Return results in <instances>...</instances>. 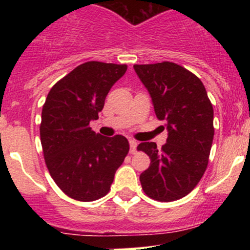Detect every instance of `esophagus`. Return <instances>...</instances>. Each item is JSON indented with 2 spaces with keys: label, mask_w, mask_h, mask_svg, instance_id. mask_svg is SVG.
<instances>
[{
  "label": "esophagus",
  "mask_w": 250,
  "mask_h": 250,
  "mask_svg": "<svg viewBox=\"0 0 250 250\" xmlns=\"http://www.w3.org/2000/svg\"><path fill=\"white\" fill-rule=\"evenodd\" d=\"M129 145H130V150L129 152L132 153V155H134L135 152H137V146H138V143L135 140H129Z\"/></svg>",
  "instance_id": "1"
}]
</instances>
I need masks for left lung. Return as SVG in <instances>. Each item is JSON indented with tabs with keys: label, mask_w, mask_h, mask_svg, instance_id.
Returning a JSON list of instances; mask_svg holds the SVG:
<instances>
[{
	"label": "left lung",
	"mask_w": 250,
	"mask_h": 250,
	"mask_svg": "<svg viewBox=\"0 0 250 250\" xmlns=\"http://www.w3.org/2000/svg\"><path fill=\"white\" fill-rule=\"evenodd\" d=\"M152 98L160 121L167 122V143H141L138 150L150 157L140 174L144 192L160 202L180 200L200 183L207 169L214 138V111L202 81L170 62L134 65Z\"/></svg>",
	"instance_id": "1"
}]
</instances>
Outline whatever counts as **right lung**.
Segmentation results:
<instances>
[{"instance_id":"1","label":"right lung","mask_w":250,"mask_h":250,"mask_svg":"<svg viewBox=\"0 0 250 250\" xmlns=\"http://www.w3.org/2000/svg\"><path fill=\"white\" fill-rule=\"evenodd\" d=\"M125 71V64H81L53 85L43 104L40 135L48 172L76 201L92 202L107 195L129 151L123 135L106 138L89 127Z\"/></svg>"}]
</instances>
